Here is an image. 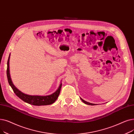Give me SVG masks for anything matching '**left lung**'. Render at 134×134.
<instances>
[{"mask_svg":"<svg viewBox=\"0 0 134 134\" xmlns=\"http://www.w3.org/2000/svg\"><path fill=\"white\" fill-rule=\"evenodd\" d=\"M81 100L83 102V103H85V104H87V105H95V104H92V103H88V102H87V101H85L84 100H83L82 98H81Z\"/></svg>","mask_w":134,"mask_h":134,"instance_id":"obj_1","label":"left lung"}]
</instances>
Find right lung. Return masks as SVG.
I'll list each match as a JSON object with an SVG mask.
<instances>
[{
	"label": "right lung",
	"instance_id": "obj_1",
	"mask_svg": "<svg viewBox=\"0 0 134 134\" xmlns=\"http://www.w3.org/2000/svg\"><path fill=\"white\" fill-rule=\"evenodd\" d=\"M10 55L9 57L8 63H7V70H6V74H7L8 80L10 86L11 87L12 90L14 92L17 96L20 98L21 100L24 101L25 103L28 104L35 105V106H41V105H48L54 103L58 98L60 90L62 87V83H60L59 88L53 94L46 95V96H39V95H30L28 94H25L18 89L12 83L10 75V70H9V60Z\"/></svg>",
	"mask_w": 134,
	"mask_h": 134
}]
</instances>
